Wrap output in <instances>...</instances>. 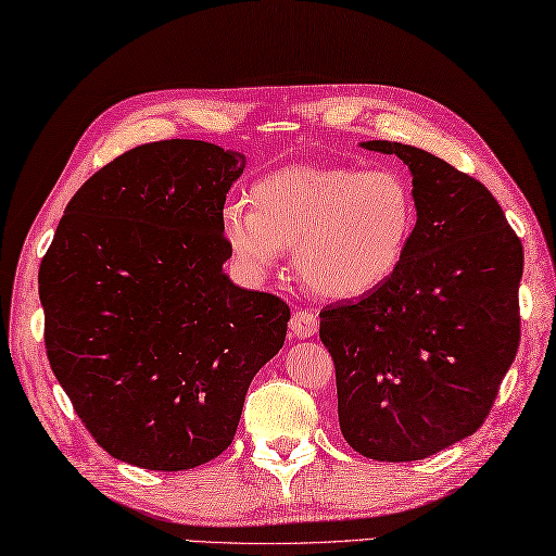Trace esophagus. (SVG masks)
I'll return each mask as SVG.
<instances>
[{"instance_id":"1","label":"esophagus","mask_w":556,"mask_h":556,"mask_svg":"<svg viewBox=\"0 0 556 556\" xmlns=\"http://www.w3.org/2000/svg\"><path fill=\"white\" fill-rule=\"evenodd\" d=\"M290 333L295 339H309L317 333V314L312 309H298L290 319Z\"/></svg>"}]
</instances>
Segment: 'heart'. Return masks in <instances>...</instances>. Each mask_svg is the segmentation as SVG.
I'll return each instance as SVG.
<instances>
[{
  "instance_id": "heart-1",
  "label": "heart",
  "mask_w": 556,
  "mask_h": 556,
  "mask_svg": "<svg viewBox=\"0 0 556 556\" xmlns=\"http://www.w3.org/2000/svg\"><path fill=\"white\" fill-rule=\"evenodd\" d=\"M227 203L223 232L237 266L264 276L292 247L298 276L321 298L351 300L384 286L406 256L416 201L396 172L290 166Z\"/></svg>"
}]
</instances>
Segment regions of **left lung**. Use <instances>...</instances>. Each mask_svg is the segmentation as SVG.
<instances>
[{
    "label": "left lung",
    "mask_w": 556,
    "mask_h": 556,
    "mask_svg": "<svg viewBox=\"0 0 556 556\" xmlns=\"http://www.w3.org/2000/svg\"><path fill=\"white\" fill-rule=\"evenodd\" d=\"M412 172L416 227L396 274L321 309L339 426L355 453L412 463L484 424L520 343L522 244L484 184L426 150L368 140Z\"/></svg>",
    "instance_id": "left-lung-1"
}]
</instances>
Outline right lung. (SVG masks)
<instances>
[{"instance_id": "1", "label": "right lung", "mask_w": 556, "mask_h": 556, "mask_svg": "<svg viewBox=\"0 0 556 556\" xmlns=\"http://www.w3.org/2000/svg\"><path fill=\"white\" fill-rule=\"evenodd\" d=\"M244 166L203 140L140 144L79 188L40 264L50 368L121 463H211L286 343V302L223 270V207Z\"/></svg>"}]
</instances>
